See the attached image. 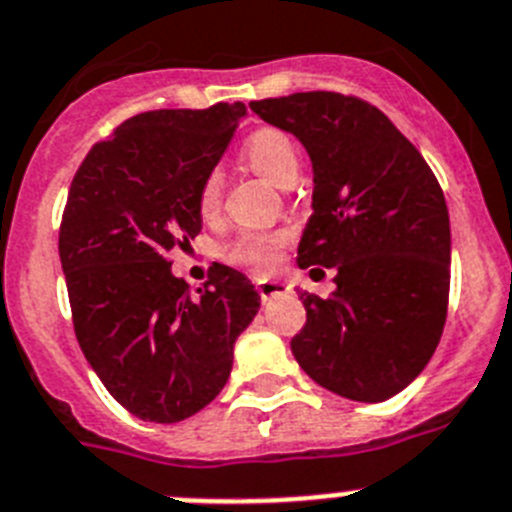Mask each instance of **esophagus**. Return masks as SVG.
Listing matches in <instances>:
<instances>
[{
  "instance_id": "obj_1",
  "label": "esophagus",
  "mask_w": 512,
  "mask_h": 512,
  "mask_svg": "<svg viewBox=\"0 0 512 512\" xmlns=\"http://www.w3.org/2000/svg\"><path fill=\"white\" fill-rule=\"evenodd\" d=\"M255 286H257V293H260V299H262V301H268L270 296H278V293L288 291L286 283H281V281H268V278H262V281H257Z\"/></svg>"
}]
</instances>
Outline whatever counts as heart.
Here are the masks:
<instances>
[{"instance_id":"obj_1","label":"heart","mask_w":512,"mask_h":512,"mask_svg":"<svg viewBox=\"0 0 512 512\" xmlns=\"http://www.w3.org/2000/svg\"><path fill=\"white\" fill-rule=\"evenodd\" d=\"M242 154L252 170L260 172L262 177H268L278 188H291L296 177H299V149H296L291 136L283 133L281 128H257L244 141ZM221 193H224V177H221V172H208L201 190H198V206H201L206 216L219 208ZM283 239H286L283 234L244 231L242 237L226 250V257L231 262H237V265H244V268L257 270V273H268L281 260Z\"/></svg>"}]
</instances>
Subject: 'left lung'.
Here are the masks:
<instances>
[{
    "label": "left lung",
    "mask_w": 512,
    "mask_h": 512,
    "mask_svg": "<svg viewBox=\"0 0 512 512\" xmlns=\"http://www.w3.org/2000/svg\"><path fill=\"white\" fill-rule=\"evenodd\" d=\"M250 108L309 151L314 213L299 268L337 273L330 299L301 293L306 324L293 355L324 389L384 402L428 366L446 324L451 226L441 185L371 102L296 92Z\"/></svg>",
    "instance_id": "left-lung-1"
}]
</instances>
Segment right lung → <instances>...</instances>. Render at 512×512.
<instances>
[{
    "label": "right lung",
    "instance_id": "1",
    "mask_svg": "<svg viewBox=\"0 0 512 512\" xmlns=\"http://www.w3.org/2000/svg\"><path fill=\"white\" fill-rule=\"evenodd\" d=\"M244 115L242 102L133 115L71 180L59 255L74 332L105 389L146 422H180L219 397L260 309L239 270L216 262L193 293L167 257L201 231L198 190Z\"/></svg>",
    "mask_w": 512,
    "mask_h": 512
}]
</instances>
